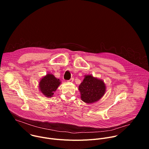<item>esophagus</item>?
Returning <instances> with one entry per match:
<instances>
[{
  "mask_svg": "<svg viewBox=\"0 0 149 149\" xmlns=\"http://www.w3.org/2000/svg\"><path fill=\"white\" fill-rule=\"evenodd\" d=\"M73 81H74V78H71V79L68 81V82H72Z\"/></svg>",
  "mask_w": 149,
  "mask_h": 149,
  "instance_id": "34e87169",
  "label": "esophagus"
}]
</instances>
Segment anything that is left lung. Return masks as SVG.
Instances as JSON below:
<instances>
[{
    "label": "left lung",
    "mask_w": 149,
    "mask_h": 149,
    "mask_svg": "<svg viewBox=\"0 0 149 149\" xmlns=\"http://www.w3.org/2000/svg\"><path fill=\"white\" fill-rule=\"evenodd\" d=\"M78 90L81 99L87 104H92L99 101L105 94L106 86L104 81L93 75H85Z\"/></svg>",
    "instance_id": "8db88e82"
}]
</instances>
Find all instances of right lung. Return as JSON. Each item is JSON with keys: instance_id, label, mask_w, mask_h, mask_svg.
Segmentation results:
<instances>
[{"instance_id": "add662e5", "label": "right lung", "mask_w": 149, "mask_h": 149, "mask_svg": "<svg viewBox=\"0 0 149 149\" xmlns=\"http://www.w3.org/2000/svg\"><path fill=\"white\" fill-rule=\"evenodd\" d=\"M61 84L59 79L51 73L42 77L39 82V90L42 94L48 98L53 97L54 93Z\"/></svg>"}]
</instances>
